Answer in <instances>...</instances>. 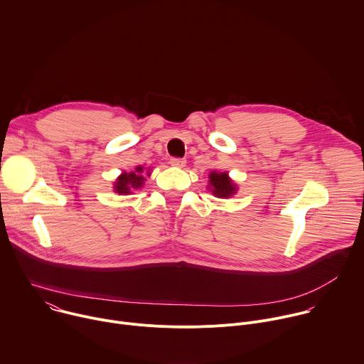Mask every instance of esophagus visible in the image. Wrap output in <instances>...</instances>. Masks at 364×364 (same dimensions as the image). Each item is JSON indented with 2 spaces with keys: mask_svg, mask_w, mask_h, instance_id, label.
<instances>
[{
  "mask_svg": "<svg viewBox=\"0 0 364 364\" xmlns=\"http://www.w3.org/2000/svg\"><path fill=\"white\" fill-rule=\"evenodd\" d=\"M170 164L173 167H177V168H183L186 166V160L184 159H171Z\"/></svg>",
  "mask_w": 364,
  "mask_h": 364,
  "instance_id": "esophagus-1",
  "label": "esophagus"
}]
</instances>
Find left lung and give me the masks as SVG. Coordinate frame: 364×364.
Returning a JSON list of instances; mask_svg holds the SVG:
<instances>
[{
  "mask_svg": "<svg viewBox=\"0 0 364 364\" xmlns=\"http://www.w3.org/2000/svg\"><path fill=\"white\" fill-rule=\"evenodd\" d=\"M207 190L212 191L215 197L229 198L237 193V184L229 177L228 171L212 170L209 174V186Z\"/></svg>",
  "mask_w": 364,
  "mask_h": 364,
  "instance_id": "8db88e82",
  "label": "left lung"
}]
</instances>
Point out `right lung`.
Listing matches in <instances>:
<instances>
[{
    "mask_svg": "<svg viewBox=\"0 0 364 364\" xmlns=\"http://www.w3.org/2000/svg\"><path fill=\"white\" fill-rule=\"evenodd\" d=\"M145 176H151V168L146 170V173L144 171L142 166L135 167L134 171H124L115 181H114V191L117 194L121 196H127V194H132L134 190H138L144 186L145 183Z\"/></svg>",
    "mask_w": 364,
    "mask_h": 364,
    "instance_id": "right-lung-1",
    "label": "right lung"
}]
</instances>
